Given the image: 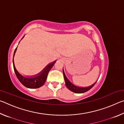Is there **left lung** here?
Returning a JSON list of instances; mask_svg holds the SVG:
<instances>
[{
    "label": "left lung",
    "instance_id": "8db88e82",
    "mask_svg": "<svg viewBox=\"0 0 124 124\" xmlns=\"http://www.w3.org/2000/svg\"><path fill=\"white\" fill-rule=\"evenodd\" d=\"M63 74L65 83H66V85L67 87L68 88V89L70 90V91H72L73 92H75V93H84V92H86L87 91H89V90L91 89V88L95 85V84L96 83V82H97V80L96 81L95 83H93V84H92L91 85L89 86L80 87V86H77L74 84H73L72 82H70V80L67 78V77H66V74H65L63 68Z\"/></svg>",
    "mask_w": 124,
    "mask_h": 124
}]
</instances>
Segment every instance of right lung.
I'll return each mask as SVG.
<instances>
[{"instance_id": "add662e5", "label": "right lung", "mask_w": 124, "mask_h": 124, "mask_svg": "<svg viewBox=\"0 0 124 124\" xmlns=\"http://www.w3.org/2000/svg\"><path fill=\"white\" fill-rule=\"evenodd\" d=\"M24 37V35L22 39ZM17 48V47L16 48L14 53L13 66L15 73V74L18 80L20 81L23 85H24L26 87L29 88V89H37V88H39L40 87L42 86L45 84L46 80L48 73H49L50 70L56 63V60L48 64L40 72L38 73L37 74L32 75V76H23L18 72L17 70H16L15 66L14 58L16 52Z\"/></svg>"}]
</instances>
